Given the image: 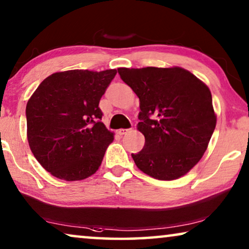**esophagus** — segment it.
<instances>
[{"label":"esophagus","instance_id":"esophagus-1","mask_svg":"<svg viewBox=\"0 0 249 249\" xmlns=\"http://www.w3.org/2000/svg\"><path fill=\"white\" fill-rule=\"evenodd\" d=\"M127 132H128L127 128H120V129H118V131H117V133H118V134H120V135H123V134H125V133H127Z\"/></svg>","mask_w":249,"mask_h":249}]
</instances>
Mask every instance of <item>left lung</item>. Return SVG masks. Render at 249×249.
Masks as SVG:
<instances>
[{"mask_svg":"<svg viewBox=\"0 0 249 249\" xmlns=\"http://www.w3.org/2000/svg\"><path fill=\"white\" fill-rule=\"evenodd\" d=\"M140 99L141 151L132 153L140 170L173 180L188 173L205 152L216 117L208 87L181 68L117 70Z\"/></svg>","mask_w":249,"mask_h":249,"instance_id":"obj_1","label":"left lung"}]
</instances>
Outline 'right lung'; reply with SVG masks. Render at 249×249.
<instances>
[{"label": "right lung", "instance_id": "right-lung-1", "mask_svg": "<svg viewBox=\"0 0 249 249\" xmlns=\"http://www.w3.org/2000/svg\"><path fill=\"white\" fill-rule=\"evenodd\" d=\"M116 73H54L28 100V142L35 158L53 176L81 180L98 170L114 140V133L101 122L99 101Z\"/></svg>", "mask_w": 249, "mask_h": 249}]
</instances>
